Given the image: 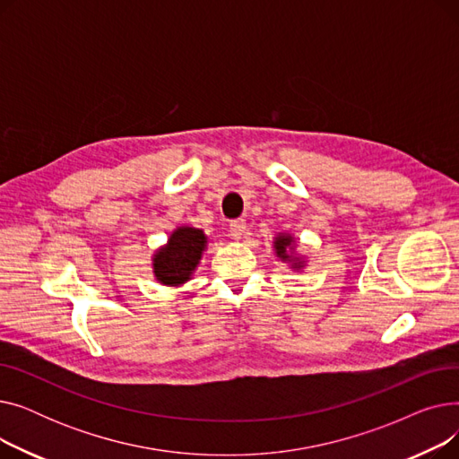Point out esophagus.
Returning <instances> with one entry per match:
<instances>
[{"instance_id": "1", "label": "esophagus", "mask_w": 459, "mask_h": 459, "mask_svg": "<svg viewBox=\"0 0 459 459\" xmlns=\"http://www.w3.org/2000/svg\"><path fill=\"white\" fill-rule=\"evenodd\" d=\"M229 232H230V236H232L234 239H239V238H242V234L246 232V221H244V220H234V221H230Z\"/></svg>"}]
</instances>
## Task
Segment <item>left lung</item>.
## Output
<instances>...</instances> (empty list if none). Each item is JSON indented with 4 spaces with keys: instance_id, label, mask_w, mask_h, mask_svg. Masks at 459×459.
I'll use <instances>...</instances> for the list:
<instances>
[{
    "instance_id": "obj_1",
    "label": "left lung",
    "mask_w": 459,
    "mask_h": 459,
    "mask_svg": "<svg viewBox=\"0 0 459 459\" xmlns=\"http://www.w3.org/2000/svg\"><path fill=\"white\" fill-rule=\"evenodd\" d=\"M290 242H292V238L290 236H277L275 238V251H277V255L282 258V260H286L288 258V255H286V247L290 246Z\"/></svg>"
}]
</instances>
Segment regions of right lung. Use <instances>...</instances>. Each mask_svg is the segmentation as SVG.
Here are the masks:
<instances>
[{
	"mask_svg": "<svg viewBox=\"0 0 459 459\" xmlns=\"http://www.w3.org/2000/svg\"><path fill=\"white\" fill-rule=\"evenodd\" d=\"M204 242L206 238L199 229H177L169 244L154 255L156 279L169 286L186 282L201 260Z\"/></svg>",
	"mask_w": 459,
	"mask_h": 459,
	"instance_id": "obj_1",
	"label": "right lung"
}]
</instances>
